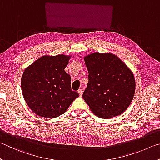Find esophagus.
Wrapping results in <instances>:
<instances>
[{"label": "esophagus", "instance_id": "esophagus-1", "mask_svg": "<svg viewBox=\"0 0 160 160\" xmlns=\"http://www.w3.org/2000/svg\"><path fill=\"white\" fill-rule=\"evenodd\" d=\"M83 89L82 88H80L79 90L78 91V94H79V96H82V94H83Z\"/></svg>", "mask_w": 160, "mask_h": 160}]
</instances>
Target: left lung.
<instances>
[{
	"mask_svg": "<svg viewBox=\"0 0 160 160\" xmlns=\"http://www.w3.org/2000/svg\"><path fill=\"white\" fill-rule=\"evenodd\" d=\"M88 83L83 98L95 115L110 119L124 112L136 90L133 72L117 55L95 52L86 55Z\"/></svg>",
	"mask_w": 160,
	"mask_h": 160,
	"instance_id": "8db88e82",
	"label": "left lung"
}]
</instances>
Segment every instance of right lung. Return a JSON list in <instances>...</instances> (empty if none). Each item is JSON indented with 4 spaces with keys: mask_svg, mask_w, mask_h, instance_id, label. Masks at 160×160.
<instances>
[{
    "mask_svg": "<svg viewBox=\"0 0 160 160\" xmlns=\"http://www.w3.org/2000/svg\"><path fill=\"white\" fill-rule=\"evenodd\" d=\"M71 55H43L24 70L21 88L33 112L53 119L65 112L79 96L71 88V77L64 71Z\"/></svg>",
    "mask_w": 160,
    "mask_h": 160,
    "instance_id": "add662e5",
    "label": "right lung"
}]
</instances>
